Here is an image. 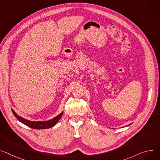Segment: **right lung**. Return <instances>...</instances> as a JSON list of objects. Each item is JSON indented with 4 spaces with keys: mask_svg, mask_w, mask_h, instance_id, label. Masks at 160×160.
<instances>
[{
    "mask_svg": "<svg viewBox=\"0 0 160 160\" xmlns=\"http://www.w3.org/2000/svg\"><path fill=\"white\" fill-rule=\"evenodd\" d=\"M11 110H12V112L14 114V115L15 116L17 119L20 122H21L22 123L27 126L28 127H30V128H34V129H47V128L53 127L54 125H55L57 124V122L58 121L61 119L62 115L63 114V112H62L59 115L56 116V117L54 118L53 119H52L50 121H31L27 120V119L20 117V116L17 115L16 113V112H14L12 109H11Z\"/></svg>",
    "mask_w": 160,
    "mask_h": 160,
    "instance_id": "obj_1",
    "label": "right lung"
}]
</instances>
